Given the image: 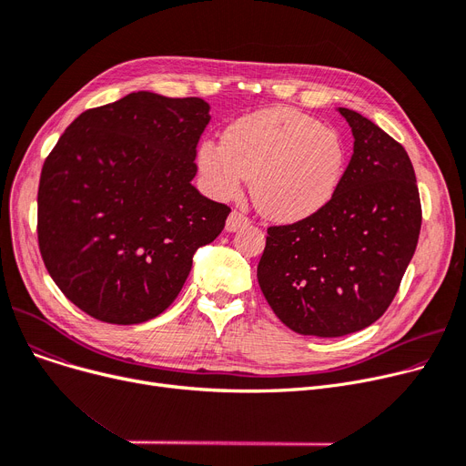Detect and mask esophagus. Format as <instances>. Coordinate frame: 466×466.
I'll use <instances>...</instances> for the list:
<instances>
[{
  "instance_id": "34e87169",
  "label": "esophagus",
  "mask_w": 466,
  "mask_h": 466,
  "mask_svg": "<svg viewBox=\"0 0 466 466\" xmlns=\"http://www.w3.org/2000/svg\"><path fill=\"white\" fill-rule=\"evenodd\" d=\"M248 225H249V218L246 215L232 211L227 218V232H238L239 228H246Z\"/></svg>"
}]
</instances>
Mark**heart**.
Here are the masks:
<instances>
[{
	"instance_id": "obj_1",
	"label": "heart",
	"mask_w": 466,
	"mask_h": 466,
	"mask_svg": "<svg viewBox=\"0 0 466 466\" xmlns=\"http://www.w3.org/2000/svg\"><path fill=\"white\" fill-rule=\"evenodd\" d=\"M346 143L332 127L290 107H268L239 116L223 143L206 139L196 164L218 200H236L248 179L257 209L279 223L319 213L339 188Z\"/></svg>"
}]
</instances>
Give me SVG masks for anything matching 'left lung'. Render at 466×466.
<instances>
[{
    "label": "left lung",
    "mask_w": 466,
    "mask_h": 466,
    "mask_svg": "<svg viewBox=\"0 0 466 466\" xmlns=\"http://www.w3.org/2000/svg\"><path fill=\"white\" fill-rule=\"evenodd\" d=\"M353 155L334 198L295 225L268 228L257 268L268 304L290 330L338 338L370 327L393 302L418 246L421 204L404 147L338 107Z\"/></svg>",
    "instance_id": "8db88e82"
}]
</instances>
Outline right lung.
Masks as SVG:
<instances>
[{"instance_id":"obj_1","label":"right lung","mask_w":466,"mask_h":466,"mask_svg":"<svg viewBox=\"0 0 466 466\" xmlns=\"http://www.w3.org/2000/svg\"><path fill=\"white\" fill-rule=\"evenodd\" d=\"M209 104L132 92L71 122L43 164L39 251L58 289L111 325L155 319L230 209L202 196L196 145Z\"/></svg>"}]
</instances>
